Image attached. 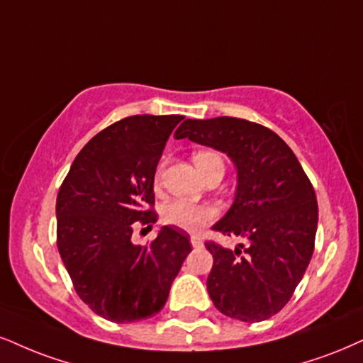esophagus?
Segmentation results:
<instances>
[{
    "mask_svg": "<svg viewBox=\"0 0 363 363\" xmlns=\"http://www.w3.org/2000/svg\"><path fill=\"white\" fill-rule=\"evenodd\" d=\"M190 242H191V245H194V247H202V239H200L199 235H191Z\"/></svg>",
    "mask_w": 363,
    "mask_h": 363,
    "instance_id": "obj_1",
    "label": "esophagus"
}]
</instances>
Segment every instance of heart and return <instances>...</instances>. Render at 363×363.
<instances>
[{"label":"heart","instance_id":"b5f03b06","mask_svg":"<svg viewBox=\"0 0 363 363\" xmlns=\"http://www.w3.org/2000/svg\"><path fill=\"white\" fill-rule=\"evenodd\" d=\"M218 160H220V156L208 150L196 151L194 155V163L202 177H205V173L208 172L210 167ZM161 172H163V164H158L155 173L156 180H160ZM216 217V208L208 207V205L186 202V200H177V202L168 203L167 207L163 208V212H161V218H163V222L167 223V225L178 227V229L186 232L200 230L202 227L207 225V223L212 222Z\"/></svg>","mask_w":363,"mask_h":363}]
</instances>
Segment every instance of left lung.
Returning a JSON list of instances; mask_svg holds the SVG:
<instances>
[{"mask_svg": "<svg viewBox=\"0 0 363 363\" xmlns=\"http://www.w3.org/2000/svg\"><path fill=\"white\" fill-rule=\"evenodd\" d=\"M174 136L223 151L239 174L235 202L212 229L245 244L230 250L205 242L213 256L207 277L213 305L247 323L271 318L293 296L315 250L318 202L310 178L291 147L257 123L186 119Z\"/></svg>", "mask_w": 363, "mask_h": 363, "instance_id": "left-lung-1", "label": "left lung"}]
</instances>
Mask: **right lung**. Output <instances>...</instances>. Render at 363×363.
I'll list each match as a JSON object with an SVG mask.
<instances>
[{
    "instance_id": "add662e5",
    "label": "right lung",
    "mask_w": 363,
    "mask_h": 363,
    "mask_svg": "<svg viewBox=\"0 0 363 363\" xmlns=\"http://www.w3.org/2000/svg\"><path fill=\"white\" fill-rule=\"evenodd\" d=\"M183 116H129L80 150L57 195V247L75 293L96 315L131 323L161 311L191 250L163 227L146 245L133 229L156 222L155 172Z\"/></svg>"
}]
</instances>
